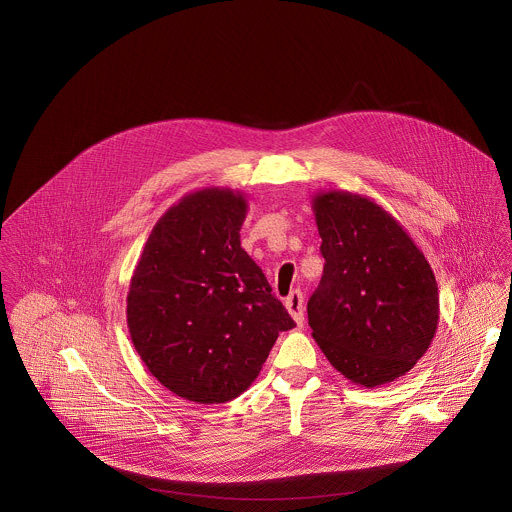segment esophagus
I'll return each instance as SVG.
<instances>
[{
  "instance_id": "1",
  "label": "esophagus",
  "mask_w": 512,
  "mask_h": 512,
  "mask_svg": "<svg viewBox=\"0 0 512 512\" xmlns=\"http://www.w3.org/2000/svg\"><path fill=\"white\" fill-rule=\"evenodd\" d=\"M305 299H303V293L301 291H293L287 301H285V307L289 310V314L293 316V320L301 326L303 320H305Z\"/></svg>"
}]
</instances>
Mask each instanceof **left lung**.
Wrapping results in <instances>:
<instances>
[{
  "label": "left lung",
  "mask_w": 512,
  "mask_h": 512,
  "mask_svg": "<svg viewBox=\"0 0 512 512\" xmlns=\"http://www.w3.org/2000/svg\"><path fill=\"white\" fill-rule=\"evenodd\" d=\"M310 205L326 261L308 301L312 338L334 370L360 388L406 376L439 324L429 261L406 227L372 198L320 190Z\"/></svg>",
  "instance_id": "1"
}]
</instances>
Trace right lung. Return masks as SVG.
<instances>
[{
	"label": "right lung",
	"mask_w": 512,
	"mask_h": 512,
	"mask_svg": "<svg viewBox=\"0 0 512 512\" xmlns=\"http://www.w3.org/2000/svg\"><path fill=\"white\" fill-rule=\"evenodd\" d=\"M247 196L231 188L186 194L156 221L126 297L132 344L148 372L196 404L241 396L279 332L295 326L241 247Z\"/></svg>",
	"instance_id": "1"
}]
</instances>
